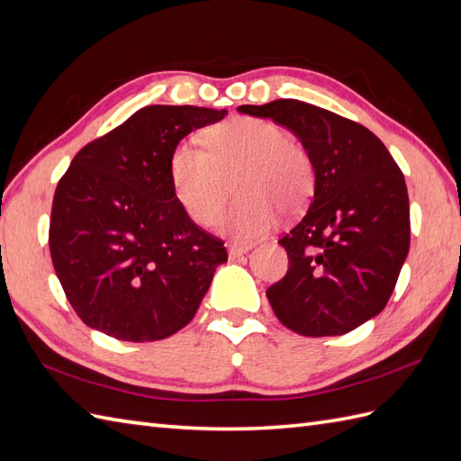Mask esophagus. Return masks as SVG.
I'll return each mask as SVG.
<instances>
[{"label":"esophagus","instance_id":"esophagus-1","mask_svg":"<svg viewBox=\"0 0 461 461\" xmlns=\"http://www.w3.org/2000/svg\"><path fill=\"white\" fill-rule=\"evenodd\" d=\"M251 247L249 245H230V249H228V255H230V258H238V257H241V255H245L247 251H249Z\"/></svg>","mask_w":461,"mask_h":461}]
</instances>
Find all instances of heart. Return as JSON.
<instances>
[{"label":"heart","mask_w":461,"mask_h":461,"mask_svg":"<svg viewBox=\"0 0 461 461\" xmlns=\"http://www.w3.org/2000/svg\"><path fill=\"white\" fill-rule=\"evenodd\" d=\"M204 148L188 141L169 158V181L176 203L198 226H210L230 196L235 203L218 221V231L233 243L249 245L286 216L308 206L315 167L308 149L288 130L263 118L240 116L204 130Z\"/></svg>","instance_id":"obj_1"}]
</instances>
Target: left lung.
Segmentation results:
<instances>
[{"label":"left lung","instance_id":"8db88e82","mask_svg":"<svg viewBox=\"0 0 461 461\" xmlns=\"http://www.w3.org/2000/svg\"><path fill=\"white\" fill-rule=\"evenodd\" d=\"M240 113L292 130L315 167L308 212L278 240L288 273L267 298L294 333L345 335L385 308L407 258L405 176L368 128L315 104L278 99Z\"/></svg>","mask_w":461,"mask_h":461}]
</instances>
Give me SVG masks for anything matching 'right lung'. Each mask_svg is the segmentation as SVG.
I'll use <instances>...</instances> for the list:
<instances>
[{
    "label": "right lung",
    "instance_id": "add662e5",
    "mask_svg": "<svg viewBox=\"0 0 461 461\" xmlns=\"http://www.w3.org/2000/svg\"><path fill=\"white\" fill-rule=\"evenodd\" d=\"M226 109L149 104L77 151L54 193L50 255L87 327L130 343L191 323L226 247L176 203L169 158Z\"/></svg>",
    "mask_w": 461,
    "mask_h": 461
}]
</instances>
